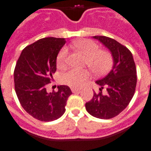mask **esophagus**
<instances>
[{
	"instance_id": "esophagus-1",
	"label": "esophagus",
	"mask_w": 151,
	"mask_h": 151,
	"mask_svg": "<svg viewBox=\"0 0 151 151\" xmlns=\"http://www.w3.org/2000/svg\"><path fill=\"white\" fill-rule=\"evenodd\" d=\"M71 91H72L73 93H77V92H79L80 89H78V88H71Z\"/></svg>"
}]
</instances>
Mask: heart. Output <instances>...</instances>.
<instances>
[{"mask_svg": "<svg viewBox=\"0 0 151 151\" xmlns=\"http://www.w3.org/2000/svg\"><path fill=\"white\" fill-rule=\"evenodd\" d=\"M73 46L82 55L86 56L85 63L95 74H104L110 70L112 65V57L106 50H100L96 43L89 40H79L73 42ZM68 48L64 47L57 55L58 67H63L66 63ZM90 73L87 69H70L60 77L62 83L73 88H80L86 83Z\"/></svg>", "mask_w": 151, "mask_h": 151, "instance_id": "heart-1", "label": "heart"}]
</instances>
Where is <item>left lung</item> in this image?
<instances>
[{
	"label": "left lung",
	"mask_w": 151,
	"mask_h": 151,
	"mask_svg": "<svg viewBox=\"0 0 151 151\" xmlns=\"http://www.w3.org/2000/svg\"><path fill=\"white\" fill-rule=\"evenodd\" d=\"M93 38L109 49L113 65L105 77L96 81L101 87V92L94 93L92 100L86 104V109L93 116L111 119L124 111L134 96L137 83L136 67L131 51L116 40L102 35ZM104 87L106 88L105 94L102 93Z\"/></svg>",
	"instance_id": "left-lung-1"
}]
</instances>
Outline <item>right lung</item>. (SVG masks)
<instances>
[{"label":"right lung","mask_w":151,"mask_h":151,"mask_svg":"<svg viewBox=\"0 0 151 151\" xmlns=\"http://www.w3.org/2000/svg\"><path fill=\"white\" fill-rule=\"evenodd\" d=\"M65 43V39L47 37L22 50L14 70L15 90L23 109L40 121L60 118L69 96L67 86H58V92L47 93L46 86L56 71V59Z\"/></svg>","instance_id":"right-lung-1"}]
</instances>
